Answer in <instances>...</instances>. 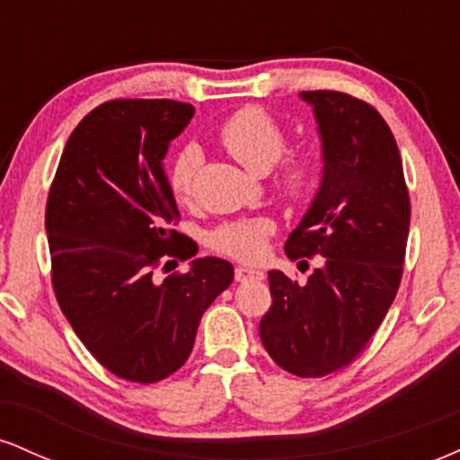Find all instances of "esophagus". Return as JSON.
Wrapping results in <instances>:
<instances>
[{
    "label": "esophagus",
    "instance_id": "34e87169",
    "mask_svg": "<svg viewBox=\"0 0 460 460\" xmlns=\"http://www.w3.org/2000/svg\"><path fill=\"white\" fill-rule=\"evenodd\" d=\"M263 272L257 270V268H248V266H237L235 268V281H261Z\"/></svg>",
    "mask_w": 460,
    "mask_h": 460
}]
</instances>
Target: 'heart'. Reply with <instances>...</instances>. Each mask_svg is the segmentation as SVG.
Segmentation results:
<instances>
[{
  "instance_id": "b5f03b06",
  "label": "heart",
  "mask_w": 460,
  "mask_h": 460,
  "mask_svg": "<svg viewBox=\"0 0 460 460\" xmlns=\"http://www.w3.org/2000/svg\"><path fill=\"white\" fill-rule=\"evenodd\" d=\"M218 140L246 171L255 175L270 171L288 145L281 125L261 108H242L231 114L218 128ZM199 160L197 146H186L175 157L168 172V186L175 199L186 200L190 197ZM277 186L289 200L309 199L320 186L318 162L305 153H294L281 164ZM270 231L272 225L266 218L235 220V223L220 225L218 229H214L208 235V244L223 255L252 261L266 248V237Z\"/></svg>"
}]
</instances>
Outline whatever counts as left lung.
<instances>
[{"mask_svg": "<svg viewBox=\"0 0 460 460\" xmlns=\"http://www.w3.org/2000/svg\"><path fill=\"white\" fill-rule=\"evenodd\" d=\"M322 140V181L285 242L289 260L324 257L300 285L268 272L272 307L261 344L294 376L337 372L367 346L402 279L411 200L398 145L372 105L337 91H307Z\"/></svg>", "mask_w": 460, "mask_h": 460, "instance_id": "obj_1", "label": "left lung"}]
</instances>
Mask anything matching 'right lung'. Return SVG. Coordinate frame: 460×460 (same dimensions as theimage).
<instances>
[{
  "label": "right lung",
  "mask_w": 460,
  "mask_h": 460,
  "mask_svg": "<svg viewBox=\"0 0 460 460\" xmlns=\"http://www.w3.org/2000/svg\"><path fill=\"white\" fill-rule=\"evenodd\" d=\"M194 108L171 99H114L79 120L47 199L51 283L68 324L105 369L131 383L171 376L192 352L200 315L234 281L172 229L179 209L162 160Z\"/></svg>",
  "instance_id": "add662e5"
}]
</instances>
